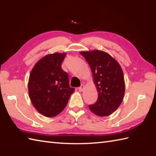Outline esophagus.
<instances>
[{"instance_id":"1","label":"esophagus","mask_w":156,"mask_h":156,"mask_svg":"<svg viewBox=\"0 0 156 156\" xmlns=\"http://www.w3.org/2000/svg\"><path fill=\"white\" fill-rule=\"evenodd\" d=\"M84 86L83 84H82V85H81V86H80V87L78 88V90L80 91V92H82V90H84Z\"/></svg>"}]
</instances>
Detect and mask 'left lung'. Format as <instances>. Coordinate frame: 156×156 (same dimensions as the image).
Instances as JSON below:
<instances>
[{
  "instance_id": "1",
  "label": "left lung",
  "mask_w": 156,
  "mask_h": 156,
  "mask_svg": "<svg viewBox=\"0 0 156 156\" xmlns=\"http://www.w3.org/2000/svg\"><path fill=\"white\" fill-rule=\"evenodd\" d=\"M80 54L90 66L98 94L97 101L89 106V108L99 117L111 115L120 106L125 94V80L120 64L103 51H81Z\"/></svg>"
}]
</instances>
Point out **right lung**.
<instances>
[{"label": "right lung", "mask_w": 156, "mask_h": 156, "mask_svg": "<svg viewBox=\"0 0 156 156\" xmlns=\"http://www.w3.org/2000/svg\"><path fill=\"white\" fill-rule=\"evenodd\" d=\"M66 53L45 55L36 63L29 75L28 91L34 107L47 117H55L68 104L74 88L69 87L67 73L62 69Z\"/></svg>", "instance_id": "obj_1"}]
</instances>
